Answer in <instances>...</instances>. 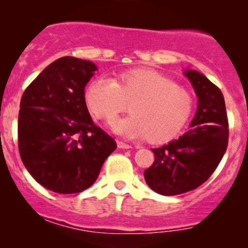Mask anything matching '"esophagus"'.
Segmentation results:
<instances>
[{"label": "esophagus", "instance_id": "34e87169", "mask_svg": "<svg viewBox=\"0 0 248 248\" xmlns=\"http://www.w3.org/2000/svg\"><path fill=\"white\" fill-rule=\"evenodd\" d=\"M117 146H119L120 149H132V145L126 144V142L124 141H117Z\"/></svg>", "mask_w": 248, "mask_h": 248}]
</instances>
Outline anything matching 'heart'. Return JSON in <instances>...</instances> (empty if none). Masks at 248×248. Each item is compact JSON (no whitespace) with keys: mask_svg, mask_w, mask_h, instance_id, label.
<instances>
[{"mask_svg":"<svg viewBox=\"0 0 248 248\" xmlns=\"http://www.w3.org/2000/svg\"><path fill=\"white\" fill-rule=\"evenodd\" d=\"M85 103L94 117L111 124L128 109L133 115L115 122L116 133L126 138L168 141L180 133L193 110V98L184 87L154 69L136 68L115 79L98 77L85 90Z\"/></svg>","mask_w":248,"mask_h":248,"instance_id":"1","label":"heart"}]
</instances>
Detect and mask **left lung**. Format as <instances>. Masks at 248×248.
I'll return each mask as SVG.
<instances>
[{
  "mask_svg": "<svg viewBox=\"0 0 248 248\" xmlns=\"http://www.w3.org/2000/svg\"><path fill=\"white\" fill-rule=\"evenodd\" d=\"M185 76L198 96V109L189 131L179 139L152 149L155 162L144 171L145 181L162 196L196 189L216 170L228 146V117L221 90L192 69Z\"/></svg>",
  "mask_w": 248,
  "mask_h": 248,
  "instance_id": "obj_1",
  "label": "left lung"
}]
</instances>
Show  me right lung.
<instances>
[{
	"mask_svg": "<svg viewBox=\"0 0 248 248\" xmlns=\"http://www.w3.org/2000/svg\"><path fill=\"white\" fill-rule=\"evenodd\" d=\"M97 67L64 56L46 67L20 102L17 144L21 161L38 184L62 194L93 185L115 140L92 121L85 86Z\"/></svg>",
	"mask_w": 248,
	"mask_h": 248,
	"instance_id": "right-lung-1",
	"label": "right lung"
}]
</instances>
